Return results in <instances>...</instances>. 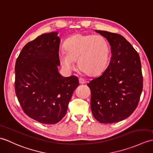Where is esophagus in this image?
I'll list each match as a JSON object with an SVG mask.
<instances>
[{
	"mask_svg": "<svg viewBox=\"0 0 153 153\" xmlns=\"http://www.w3.org/2000/svg\"><path fill=\"white\" fill-rule=\"evenodd\" d=\"M79 82L80 84H84L85 83V81L83 79H82V78L80 77L79 78Z\"/></svg>",
	"mask_w": 153,
	"mask_h": 153,
	"instance_id": "obj_1",
	"label": "esophagus"
}]
</instances>
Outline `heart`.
I'll return each mask as SVG.
<instances>
[{
    "label": "heart",
    "instance_id": "obj_1",
    "mask_svg": "<svg viewBox=\"0 0 153 153\" xmlns=\"http://www.w3.org/2000/svg\"><path fill=\"white\" fill-rule=\"evenodd\" d=\"M65 50L59 54V61L64 68L74 69L77 60L79 68L91 76L97 75L104 70L109 56L108 42L100 35H74L66 40Z\"/></svg>",
    "mask_w": 153,
    "mask_h": 153
}]
</instances>
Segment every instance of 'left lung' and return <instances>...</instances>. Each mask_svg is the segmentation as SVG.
Masks as SVG:
<instances>
[{"instance_id": "1", "label": "left lung", "mask_w": 153, "mask_h": 153, "mask_svg": "<svg viewBox=\"0 0 153 153\" xmlns=\"http://www.w3.org/2000/svg\"><path fill=\"white\" fill-rule=\"evenodd\" d=\"M111 45V58L100 76L87 84L91 108L101 123H113L128 117L136 109L143 89L140 55L121 35L97 30Z\"/></svg>"}]
</instances>
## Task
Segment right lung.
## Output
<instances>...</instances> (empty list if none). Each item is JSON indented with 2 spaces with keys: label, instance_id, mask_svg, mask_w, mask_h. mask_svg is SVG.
<instances>
[{
  "label": "right lung",
  "instance_id": "add662e5",
  "mask_svg": "<svg viewBox=\"0 0 153 153\" xmlns=\"http://www.w3.org/2000/svg\"><path fill=\"white\" fill-rule=\"evenodd\" d=\"M57 33L42 34L21 50L15 66V91L21 108L36 121L53 125L65 116L79 86L75 76L62 77L58 71Z\"/></svg>",
  "mask_w": 153,
  "mask_h": 153
}]
</instances>
